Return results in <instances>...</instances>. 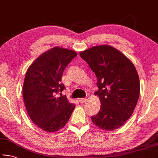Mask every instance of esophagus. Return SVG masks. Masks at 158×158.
<instances>
[{
	"mask_svg": "<svg viewBox=\"0 0 158 158\" xmlns=\"http://www.w3.org/2000/svg\"><path fill=\"white\" fill-rule=\"evenodd\" d=\"M79 101L80 103H84V102H85V101H86V99H85V98H79Z\"/></svg>",
	"mask_w": 158,
	"mask_h": 158,
	"instance_id": "1",
	"label": "esophagus"
}]
</instances>
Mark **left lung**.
<instances>
[{
    "label": "left lung",
    "mask_w": 158,
    "mask_h": 158,
    "mask_svg": "<svg viewBox=\"0 0 158 158\" xmlns=\"http://www.w3.org/2000/svg\"><path fill=\"white\" fill-rule=\"evenodd\" d=\"M80 56L98 78L95 95L100 98V110L90 118L102 130L118 129L132 116L139 97L137 69L123 53L109 45L93 47L80 52Z\"/></svg>",
    "instance_id": "obj_1"
}]
</instances>
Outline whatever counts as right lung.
I'll return each instance as SVG.
<instances>
[{
  "instance_id": "1",
  "label": "right lung",
  "mask_w": 158,
  "mask_h": 158,
  "mask_svg": "<svg viewBox=\"0 0 158 158\" xmlns=\"http://www.w3.org/2000/svg\"><path fill=\"white\" fill-rule=\"evenodd\" d=\"M73 50L55 47L35 60L26 73L23 97L28 114L35 124L48 132H54L68 122L75 105L65 95L61 83L63 71L77 56Z\"/></svg>"
}]
</instances>
